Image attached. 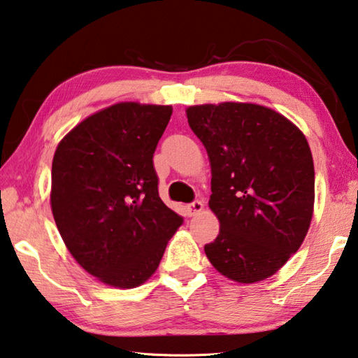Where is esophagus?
<instances>
[{
	"instance_id": "34e87169",
	"label": "esophagus",
	"mask_w": 358,
	"mask_h": 358,
	"mask_svg": "<svg viewBox=\"0 0 358 358\" xmlns=\"http://www.w3.org/2000/svg\"><path fill=\"white\" fill-rule=\"evenodd\" d=\"M202 208H204V204H202V201H193L188 204V213H190V217H194V215H198Z\"/></svg>"
}]
</instances>
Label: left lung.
Returning a JSON list of instances; mask_svg holds the SVG:
<instances>
[{
  "mask_svg": "<svg viewBox=\"0 0 358 358\" xmlns=\"http://www.w3.org/2000/svg\"><path fill=\"white\" fill-rule=\"evenodd\" d=\"M187 118L210 159L208 207L220 220L207 259L240 284L269 278L301 248L312 221L315 168L304 134L249 103L192 106Z\"/></svg>",
  "mask_w": 358,
  "mask_h": 358,
  "instance_id": "1",
  "label": "left lung"
}]
</instances>
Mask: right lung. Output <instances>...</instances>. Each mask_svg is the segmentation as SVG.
Instances as JSON below:
<instances>
[{"instance_id":"1","label":"right lung","mask_w":358,"mask_h":358,"mask_svg":"<svg viewBox=\"0 0 358 358\" xmlns=\"http://www.w3.org/2000/svg\"><path fill=\"white\" fill-rule=\"evenodd\" d=\"M171 106L118 103L60 141L52 159L51 210L87 273L134 288L156 273L184 218L159 196L152 156Z\"/></svg>"}]
</instances>
